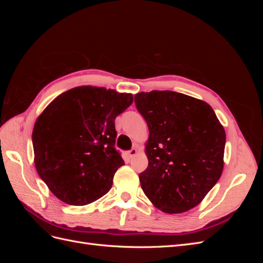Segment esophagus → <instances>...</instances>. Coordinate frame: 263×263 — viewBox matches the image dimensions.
I'll list each match as a JSON object with an SVG mask.
<instances>
[{"label": "esophagus", "mask_w": 263, "mask_h": 263, "mask_svg": "<svg viewBox=\"0 0 263 263\" xmlns=\"http://www.w3.org/2000/svg\"><path fill=\"white\" fill-rule=\"evenodd\" d=\"M137 155V149L136 148H132L130 150H128V156L129 158H133L134 156Z\"/></svg>", "instance_id": "34e87169"}]
</instances>
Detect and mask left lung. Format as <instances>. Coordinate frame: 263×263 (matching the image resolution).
Here are the masks:
<instances>
[{
    "instance_id": "obj_1",
    "label": "left lung",
    "mask_w": 263,
    "mask_h": 263,
    "mask_svg": "<svg viewBox=\"0 0 263 263\" xmlns=\"http://www.w3.org/2000/svg\"><path fill=\"white\" fill-rule=\"evenodd\" d=\"M135 104L149 128L142 191L164 213L195 208L221 176L224 127L208 103L182 93L141 92Z\"/></svg>"
}]
</instances>
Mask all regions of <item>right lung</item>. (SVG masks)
Here are the masks:
<instances>
[{
	"label": "right lung",
	"mask_w": 263,
	"mask_h": 263,
	"mask_svg": "<svg viewBox=\"0 0 263 263\" xmlns=\"http://www.w3.org/2000/svg\"><path fill=\"white\" fill-rule=\"evenodd\" d=\"M134 98L104 87L79 86L55 98L37 118L35 166L59 200L90 204L105 195L124 164L115 148V118Z\"/></svg>",
	"instance_id": "right-lung-1"
}]
</instances>
